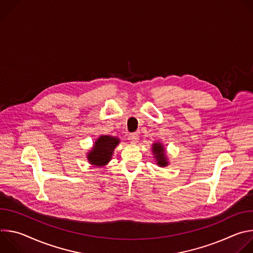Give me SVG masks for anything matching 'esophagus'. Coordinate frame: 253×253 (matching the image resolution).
I'll return each mask as SVG.
<instances>
[{
    "label": "esophagus",
    "instance_id": "34e87169",
    "mask_svg": "<svg viewBox=\"0 0 253 253\" xmlns=\"http://www.w3.org/2000/svg\"><path fill=\"white\" fill-rule=\"evenodd\" d=\"M129 140L131 143H137L139 140V136L138 133H131L129 134Z\"/></svg>",
    "mask_w": 253,
    "mask_h": 253
}]
</instances>
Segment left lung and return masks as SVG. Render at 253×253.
Returning <instances> with one entry per match:
<instances>
[{
  "instance_id": "obj_1",
  "label": "left lung",
  "mask_w": 253,
  "mask_h": 253,
  "mask_svg": "<svg viewBox=\"0 0 253 253\" xmlns=\"http://www.w3.org/2000/svg\"><path fill=\"white\" fill-rule=\"evenodd\" d=\"M152 152L154 154V158L157 161L158 166L160 167H165L168 165V160L166 158V154H165V149L164 146L160 142H156L152 145Z\"/></svg>"
}]
</instances>
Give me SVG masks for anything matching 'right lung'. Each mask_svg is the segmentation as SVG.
<instances>
[{
	"instance_id": "right-lung-1",
	"label": "right lung",
	"mask_w": 253,
	"mask_h": 253,
	"mask_svg": "<svg viewBox=\"0 0 253 253\" xmlns=\"http://www.w3.org/2000/svg\"><path fill=\"white\" fill-rule=\"evenodd\" d=\"M119 142L120 140L117 137L108 135L100 136L94 143L92 150L87 154V158L90 164L97 167L106 165L111 160L114 149Z\"/></svg>"
}]
</instances>
